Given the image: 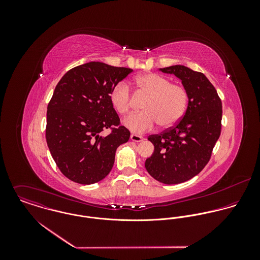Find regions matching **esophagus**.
<instances>
[{
  "instance_id": "obj_1",
  "label": "esophagus",
  "mask_w": 260,
  "mask_h": 260,
  "mask_svg": "<svg viewBox=\"0 0 260 260\" xmlns=\"http://www.w3.org/2000/svg\"><path fill=\"white\" fill-rule=\"evenodd\" d=\"M130 139H131L132 141H134V142H141V141L144 140V138H143L142 136L137 135V134H132V135L130 136Z\"/></svg>"
}]
</instances>
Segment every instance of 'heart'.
Segmentation results:
<instances>
[{"label":"heart","mask_w":260,"mask_h":260,"mask_svg":"<svg viewBox=\"0 0 260 260\" xmlns=\"http://www.w3.org/2000/svg\"><path fill=\"white\" fill-rule=\"evenodd\" d=\"M137 94L146 97L140 113L132 114L124 120V125L133 133H144L157 124L170 128L185 114L189 94L183 85L171 83L161 75L146 73L136 77ZM110 101L120 115H126L132 105V94L127 83L119 82L110 93Z\"/></svg>","instance_id":"obj_1"}]
</instances>
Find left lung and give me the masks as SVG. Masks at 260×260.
Returning <instances> with one entry per match:
<instances>
[{
  "instance_id": "1",
  "label": "left lung",
  "mask_w": 260,
  "mask_h": 260,
  "mask_svg": "<svg viewBox=\"0 0 260 260\" xmlns=\"http://www.w3.org/2000/svg\"><path fill=\"white\" fill-rule=\"evenodd\" d=\"M182 81L189 94L184 116L173 127L150 135L154 152L145 168L157 181L178 184L197 175L210 160L221 133L222 103L214 86L203 73L182 65L160 69Z\"/></svg>"
}]
</instances>
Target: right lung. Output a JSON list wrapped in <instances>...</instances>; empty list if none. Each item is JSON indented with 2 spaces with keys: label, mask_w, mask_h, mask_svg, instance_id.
<instances>
[{
  "label": "right lung",
  "mask_w": 260,
  "mask_h": 260,
  "mask_svg": "<svg viewBox=\"0 0 260 260\" xmlns=\"http://www.w3.org/2000/svg\"><path fill=\"white\" fill-rule=\"evenodd\" d=\"M133 70L90 62L69 70L57 84L48 104L46 140L60 171L80 184L104 179L116 149L130 138L113 108V87ZM111 128L107 137L102 132Z\"/></svg>",
  "instance_id": "right-lung-1"
}]
</instances>
